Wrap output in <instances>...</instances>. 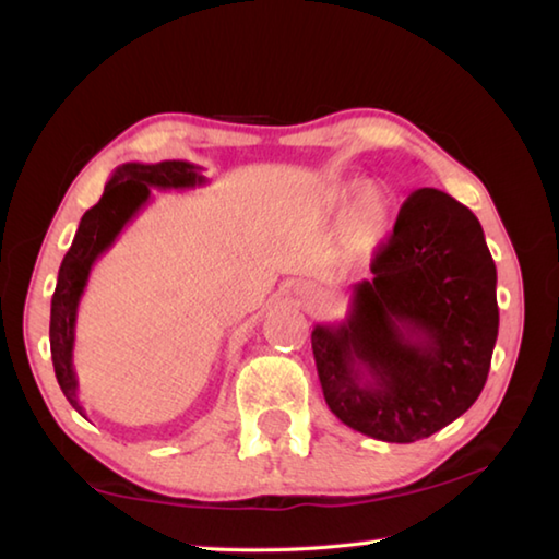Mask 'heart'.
Returning a JSON list of instances; mask_svg holds the SVG:
<instances>
[{
	"label": "heart",
	"instance_id": "heart-1",
	"mask_svg": "<svg viewBox=\"0 0 559 559\" xmlns=\"http://www.w3.org/2000/svg\"><path fill=\"white\" fill-rule=\"evenodd\" d=\"M357 189H359V185H349L345 189V197L355 194ZM386 216H390V210H386V200L380 192L370 189V192L362 197V206H359L357 219L353 226V249L355 251H370L372 246L380 241V236L386 229Z\"/></svg>",
	"mask_w": 559,
	"mask_h": 559
}]
</instances>
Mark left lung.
I'll use <instances>...</instances> for the list:
<instances>
[{
    "mask_svg": "<svg viewBox=\"0 0 559 559\" xmlns=\"http://www.w3.org/2000/svg\"><path fill=\"white\" fill-rule=\"evenodd\" d=\"M343 323L310 333L323 396L365 437L412 443L478 400L498 340L496 263L468 206L433 187L402 204Z\"/></svg>",
    "mask_w": 559,
    "mask_h": 559,
    "instance_id": "left-lung-1",
    "label": "left lung"
}]
</instances>
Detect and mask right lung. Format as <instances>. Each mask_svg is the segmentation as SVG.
<instances>
[{
  "instance_id": "1",
  "label": "right lung",
  "mask_w": 559,
  "mask_h": 559,
  "mask_svg": "<svg viewBox=\"0 0 559 559\" xmlns=\"http://www.w3.org/2000/svg\"><path fill=\"white\" fill-rule=\"evenodd\" d=\"M206 185L202 167L185 159H165L157 165L126 163L116 167L103 189L96 206L81 216L79 231L73 236L71 249L66 251L59 269V281L51 298V359L66 400L81 416H86L79 402V380L73 372V345H75V318L79 302L88 286L93 263L106 253L120 231L135 219L138 212L150 202V187L155 189H194Z\"/></svg>"
}]
</instances>
